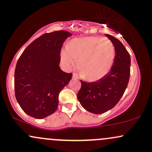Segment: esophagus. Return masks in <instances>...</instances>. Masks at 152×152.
Returning a JSON list of instances; mask_svg holds the SVG:
<instances>
[{
	"instance_id": "34e87169",
	"label": "esophagus",
	"mask_w": 152,
	"mask_h": 152,
	"mask_svg": "<svg viewBox=\"0 0 152 152\" xmlns=\"http://www.w3.org/2000/svg\"><path fill=\"white\" fill-rule=\"evenodd\" d=\"M72 78H73V79H78V75L76 74H73Z\"/></svg>"
}]
</instances>
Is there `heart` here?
Listing matches in <instances>:
<instances>
[{
	"label": "heart",
	"instance_id": "heart-1",
	"mask_svg": "<svg viewBox=\"0 0 152 152\" xmlns=\"http://www.w3.org/2000/svg\"><path fill=\"white\" fill-rule=\"evenodd\" d=\"M61 61L66 68L78 64L84 78L96 81L108 74L114 58V46L106 38L100 36L74 38L61 53Z\"/></svg>",
	"mask_w": 152,
	"mask_h": 152
}]
</instances>
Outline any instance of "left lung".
Returning a JSON list of instances; mask_svg holds the SVG:
<instances>
[{
    "mask_svg": "<svg viewBox=\"0 0 152 152\" xmlns=\"http://www.w3.org/2000/svg\"><path fill=\"white\" fill-rule=\"evenodd\" d=\"M115 48L114 65L106 76L99 81H81L77 97L86 111L96 114L105 113L117 104L126 90L130 76L131 58L121 41L106 34Z\"/></svg>",
    "mask_w": 152,
    "mask_h": 152,
    "instance_id": "1",
    "label": "left lung"
}]
</instances>
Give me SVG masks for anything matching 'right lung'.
Returning a JSON list of instances; mask_svg holds the SVG:
<instances>
[{
    "mask_svg": "<svg viewBox=\"0 0 152 152\" xmlns=\"http://www.w3.org/2000/svg\"><path fill=\"white\" fill-rule=\"evenodd\" d=\"M71 33L65 31L44 34L23 52L14 76L15 98L24 112L41 119L53 114L60 91L69 83L72 74L59 67L63 43Z\"/></svg>",
    "mask_w": 152,
    "mask_h": 152,
    "instance_id": "obj_1",
    "label": "right lung"
}]
</instances>
